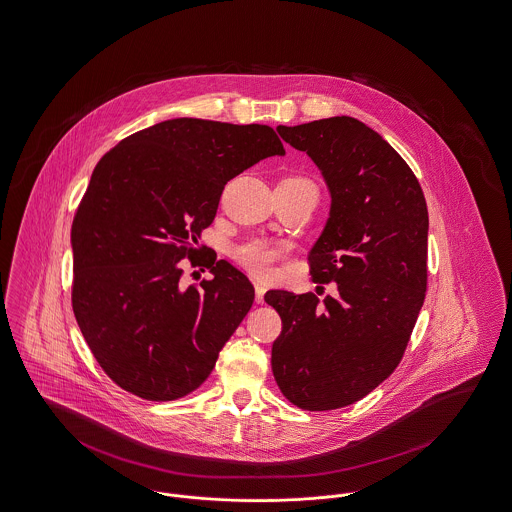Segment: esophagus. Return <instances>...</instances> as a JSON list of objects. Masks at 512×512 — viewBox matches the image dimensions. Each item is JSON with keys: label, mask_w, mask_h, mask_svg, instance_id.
Masks as SVG:
<instances>
[{"label": "esophagus", "mask_w": 512, "mask_h": 512, "mask_svg": "<svg viewBox=\"0 0 512 512\" xmlns=\"http://www.w3.org/2000/svg\"><path fill=\"white\" fill-rule=\"evenodd\" d=\"M254 291H256V303H264V295H266V287L256 283L254 285Z\"/></svg>", "instance_id": "34e87169"}]
</instances>
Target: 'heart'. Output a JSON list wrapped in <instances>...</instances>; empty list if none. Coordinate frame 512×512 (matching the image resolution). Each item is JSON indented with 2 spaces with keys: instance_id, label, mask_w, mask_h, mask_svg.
I'll list each match as a JSON object with an SVG mask.
<instances>
[{
  "instance_id": "1",
  "label": "heart",
  "mask_w": 512,
  "mask_h": 512,
  "mask_svg": "<svg viewBox=\"0 0 512 512\" xmlns=\"http://www.w3.org/2000/svg\"><path fill=\"white\" fill-rule=\"evenodd\" d=\"M303 180V178H297ZM235 258L242 268L260 279H270L277 272V262L283 258L285 250L264 240H248L235 248Z\"/></svg>"
}]
</instances>
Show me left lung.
<instances>
[{
	"label": "left lung",
	"instance_id": "1",
	"mask_svg": "<svg viewBox=\"0 0 512 512\" xmlns=\"http://www.w3.org/2000/svg\"><path fill=\"white\" fill-rule=\"evenodd\" d=\"M277 132L307 153L330 190V217L308 264L316 283L336 281L338 295L266 293L281 316L273 376L297 408H343L402 361L427 291V204L408 163L355 118Z\"/></svg>",
	"mask_w": 512,
	"mask_h": 512
}]
</instances>
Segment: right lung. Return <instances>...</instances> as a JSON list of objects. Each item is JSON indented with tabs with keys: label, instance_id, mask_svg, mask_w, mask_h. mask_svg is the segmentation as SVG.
I'll use <instances>...</instances> for the list:
<instances>
[{
	"label": "right lung",
	"instance_id": "right-lung-1",
	"mask_svg": "<svg viewBox=\"0 0 512 512\" xmlns=\"http://www.w3.org/2000/svg\"><path fill=\"white\" fill-rule=\"evenodd\" d=\"M273 155L285 149L270 126L174 118L122 139L95 167L71 225V305L120 388L171 402L213 371L254 287L213 260V277L184 289L180 260L198 254L225 184Z\"/></svg>",
	"mask_w": 512,
	"mask_h": 512
}]
</instances>
